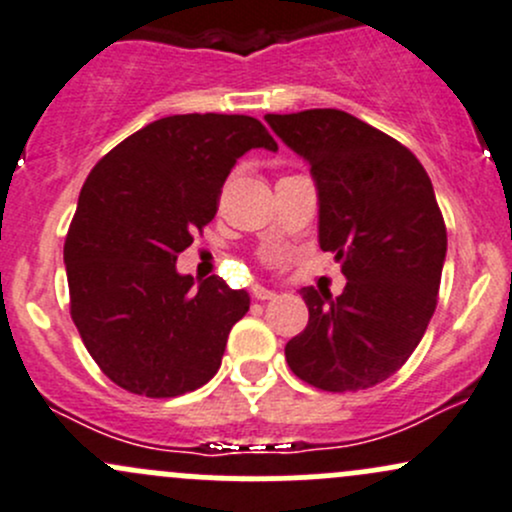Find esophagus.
Segmentation results:
<instances>
[{
	"instance_id": "esophagus-1",
	"label": "esophagus",
	"mask_w": 512,
	"mask_h": 512,
	"mask_svg": "<svg viewBox=\"0 0 512 512\" xmlns=\"http://www.w3.org/2000/svg\"><path fill=\"white\" fill-rule=\"evenodd\" d=\"M252 297L260 299V302H267V299H275L277 292H272V289H267V287L255 285V287H252Z\"/></svg>"
}]
</instances>
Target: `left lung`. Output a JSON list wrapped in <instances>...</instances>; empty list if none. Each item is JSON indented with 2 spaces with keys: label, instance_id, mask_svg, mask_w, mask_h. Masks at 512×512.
<instances>
[{
  "label": "left lung",
  "instance_id": "1",
  "mask_svg": "<svg viewBox=\"0 0 512 512\" xmlns=\"http://www.w3.org/2000/svg\"><path fill=\"white\" fill-rule=\"evenodd\" d=\"M272 131L312 168L319 247L347 287H302L309 322L289 339L294 376L322 391H361L401 369L438 302L446 223L423 165L396 138L337 108L267 113Z\"/></svg>",
  "mask_w": 512,
  "mask_h": 512
}]
</instances>
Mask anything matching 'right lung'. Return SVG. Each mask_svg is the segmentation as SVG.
<instances>
[{
	"instance_id": "add662e5",
	"label": "right lung",
	"mask_w": 512,
	"mask_h": 512,
	"mask_svg": "<svg viewBox=\"0 0 512 512\" xmlns=\"http://www.w3.org/2000/svg\"><path fill=\"white\" fill-rule=\"evenodd\" d=\"M252 148L277 151L257 118L183 113L128 136L86 178L64 242L71 319L121 389L173 399L218 374L250 294L220 277L195 287L175 260L215 218L225 178Z\"/></svg>"
}]
</instances>
